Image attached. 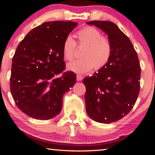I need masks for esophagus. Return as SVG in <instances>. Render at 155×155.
Segmentation results:
<instances>
[{"instance_id": "34e87169", "label": "esophagus", "mask_w": 155, "mask_h": 155, "mask_svg": "<svg viewBox=\"0 0 155 155\" xmlns=\"http://www.w3.org/2000/svg\"><path fill=\"white\" fill-rule=\"evenodd\" d=\"M82 79H83L82 76H81V75H77V76H76V80H77L78 81H81V80H82Z\"/></svg>"}]
</instances>
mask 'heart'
<instances>
[{"label":"heart","instance_id":"obj_1","mask_svg":"<svg viewBox=\"0 0 155 155\" xmlns=\"http://www.w3.org/2000/svg\"><path fill=\"white\" fill-rule=\"evenodd\" d=\"M79 47H85L82 53V59L74 60L67 65V69L76 74H85L95 68H102L107 65L112 54V45L106 37L93 27H85L76 33ZM76 44L74 39L68 35L63 45V54L67 60H71L74 57Z\"/></svg>","mask_w":155,"mask_h":155}]
</instances>
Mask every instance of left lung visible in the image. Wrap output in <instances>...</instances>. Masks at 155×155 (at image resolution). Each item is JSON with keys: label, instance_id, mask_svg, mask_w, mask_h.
I'll use <instances>...</instances> for the list:
<instances>
[{"label": "left lung", "instance_id": "obj_1", "mask_svg": "<svg viewBox=\"0 0 155 155\" xmlns=\"http://www.w3.org/2000/svg\"><path fill=\"white\" fill-rule=\"evenodd\" d=\"M108 35L112 45L109 62L83 80L88 116L100 123L121 120L136 104L140 90V68L138 55L128 37L109 21L87 22Z\"/></svg>", "mask_w": 155, "mask_h": 155}]
</instances>
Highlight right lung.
Listing matches in <instances>:
<instances>
[{
    "instance_id": "1",
    "label": "right lung",
    "mask_w": 155,
    "mask_h": 155,
    "mask_svg": "<svg viewBox=\"0 0 155 155\" xmlns=\"http://www.w3.org/2000/svg\"><path fill=\"white\" fill-rule=\"evenodd\" d=\"M74 22H44L31 31L19 43L12 59L11 93L19 109L41 120L58 115L63 97L76 83L72 71L65 70L63 45L77 26Z\"/></svg>"
}]
</instances>
